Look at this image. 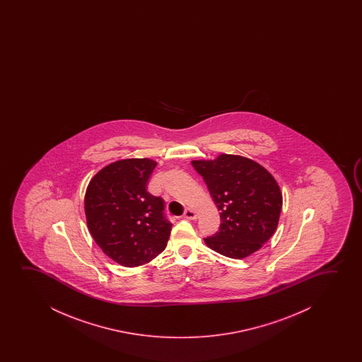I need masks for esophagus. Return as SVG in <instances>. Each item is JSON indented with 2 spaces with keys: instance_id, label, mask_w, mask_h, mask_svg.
Masks as SVG:
<instances>
[{
  "instance_id": "1",
  "label": "esophagus",
  "mask_w": 362,
  "mask_h": 362,
  "mask_svg": "<svg viewBox=\"0 0 362 362\" xmlns=\"http://www.w3.org/2000/svg\"><path fill=\"white\" fill-rule=\"evenodd\" d=\"M184 218H189V220H195L197 218V213L194 211L193 209H185Z\"/></svg>"
}]
</instances>
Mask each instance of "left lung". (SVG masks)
Returning a JSON list of instances; mask_svg holds the SVG:
<instances>
[{"label": "left lung", "mask_w": 362, "mask_h": 362, "mask_svg": "<svg viewBox=\"0 0 362 362\" xmlns=\"http://www.w3.org/2000/svg\"><path fill=\"white\" fill-rule=\"evenodd\" d=\"M220 210V228L205 238L226 257H247L272 238L282 210L276 179L262 165L241 156L221 154L214 160H193Z\"/></svg>", "instance_id": "obj_1"}]
</instances>
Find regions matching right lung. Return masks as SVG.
<instances>
[{"label": "right lung", "instance_id": "obj_1", "mask_svg": "<svg viewBox=\"0 0 362 362\" xmlns=\"http://www.w3.org/2000/svg\"><path fill=\"white\" fill-rule=\"evenodd\" d=\"M152 159H122L101 169L85 194V215L99 247L124 267H137L163 252L172 223L164 200L148 193Z\"/></svg>", "mask_w": 362, "mask_h": 362}]
</instances>
